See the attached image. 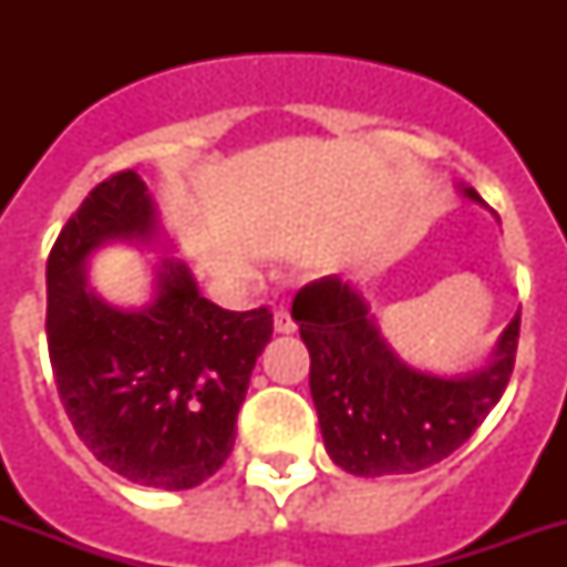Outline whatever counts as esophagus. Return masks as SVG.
I'll list each match as a JSON object with an SVG mask.
<instances>
[{
	"label": "esophagus",
	"instance_id": "1",
	"mask_svg": "<svg viewBox=\"0 0 567 567\" xmlns=\"http://www.w3.org/2000/svg\"><path fill=\"white\" fill-rule=\"evenodd\" d=\"M274 327H276V332H282V336H291V332H297V323H293L291 311L285 309V306H279V309H276Z\"/></svg>",
	"mask_w": 567,
	"mask_h": 567
}]
</instances>
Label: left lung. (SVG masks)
<instances>
[{
    "mask_svg": "<svg viewBox=\"0 0 567 567\" xmlns=\"http://www.w3.org/2000/svg\"><path fill=\"white\" fill-rule=\"evenodd\" d=\"M480 199L476 190H465ZM291 318L311 355V400L329 456L347 474H414L458 450L501 403L518 353L520 315L503 332L494 362L458 379L403 364L338 276L293 297Z\"/></svg>",
    "mask_w": 567,
    "mask_h": 567,
    "instance_id": "left-lung-1",
    "label": "left lung"
}]
</instances>
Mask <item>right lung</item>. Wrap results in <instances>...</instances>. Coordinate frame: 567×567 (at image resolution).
I'll list each match as a JSON object with an SVG mask.
<instances>
[{"mask_svg":"<svg viewBox=\"0 0 567 567\" xmlns=\"http://www.w3.org/2000/svg\"><path fill=\"white\" fill-rule=\"evenodd\" d=\"M153 199L135 171L111 173L64 223L47 261V344L58 396L84 447L137 485L182 492L235 447L249 373L274 311H226L167 261L153 306L120 311L84 288V258L109 238H150Z\"/></svg>","mask_w":567,"mask_h":567,"instance_id":"1","label":"right lung"}]
</instances>
